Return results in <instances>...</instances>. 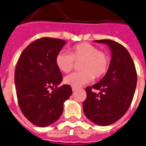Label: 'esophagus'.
I'll return each instance as SVG.
<instances>
[{"instance_id":"obj_1","label":"esophagus","mask_w":146,"mask_h":146,"mask_svg":"<svg viewBox=\"0 0 146 146\" xmlns=\"http://www.w3.org/2000/svg\"><path fill=\"white\" fill-rule=\"evenodd\" d=\"M76 90H78V88H76V87H72V91H75Z\"/></svg>"}]
</instances>
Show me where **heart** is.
<instances>
[{
    "label": "heart",
    "mask_w": 146,
    "mask_h": 146,
    "mask_svg": "<svg viewBox=\"0 0 146 146\" xmlns=\"http://www.w3.org/2000/svg\"><path fill=\"white\" fill-rule=\"evenodd\" d=\"M70 53L62 51L55 57L58 69L68 73L72 71L75 62H81L82 71L68 74L65 78V83L73 87H80L93 81L94 76L101 78L109 68V58L104 52L98 50L95 46L88 42L77 44L69 48Z\"/></svg>",
    "instance_id": "heart-1"
}]
</instances>
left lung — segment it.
<instances>
[{
	"instance_id": "8db88e82",
	"label": "left lung",
	"mask_w": 146,
	"mask_h": 146,
	"mask_svg": "<svg viewBox=\"0 0 146 146\" xmlns=\"http://www.w3.org/2000/svg\"><path fill=\"white\" fill-rule=\"evenodd\" d=\"M106 44L111 52V60L105 76L92 87L86 88L83 103L87 118L99 126H109L119 120L130 106L135 93L137 74L129 53L123 46L110 39L94 40ZM98 90V94L92 89Z\"/></svg>"
}]
</instances>
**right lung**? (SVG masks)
<instances>
[{"mask_svg": "<svg viewBox=\"0 0 146 146\" xmlns=\"http://www.w3.org/2000/svg\"><path fill=\"white\" fill-rule=\"evenodd\" d=\"M65 43V40L49 37L36 39L23 51L17 64L14 82L18 104L25 117L39 127L58 119L64 103L72 94L70 85L57 88L62 74L55 57ZM54 86L50 93L48 89Z\"/></svg>", "mask_w": 146, "mask_h": 146, "instance_id": "right-lung-1", "label": "right lung"}]
</instances>
